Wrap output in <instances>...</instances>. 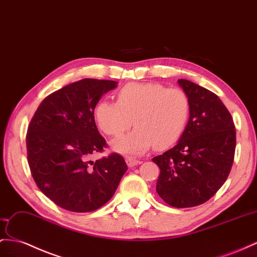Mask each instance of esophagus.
I'll use <instances>...</instances> for the list:
<instances>
[{
    "mask_svg": "<svg viewBox=\"0 0 257 257\" xmlns=\"http://www.w3.org/2000/svg\"><path fill=\"white\" fill-rule=\"evenodd\" d=\"M126 163H127L128 167H135L137 165H139V164H141L140 161L133 159V157H128V159H126Z\"/></svg>",
    "mask_w": 257,
    "mask_h": 257,
    "instance_id": "obj_1",
    "label": "esophagus"
}]
</instances>
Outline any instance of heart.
<instances>
[{
	"instance_id": "obj_1",
	"label": "heart",
	"mask_w": 257,
	"mask_h": 257,
	"mask_svg": "<svg viewBox=\"0 0 257 257\" xmlns=\"http://www.w3.org/2000/svg\"><path fill=\"white\" fill-rule=\"evenodd\" d=\"M191 102L185 91L157 82H131L117 92V102L98 101L94 118L106 135L118 136L131 124L136 128L117 138L111 148L117 153L137 156L153 146L165 149L185 133Z\"/></svg>"
}]
</instances>
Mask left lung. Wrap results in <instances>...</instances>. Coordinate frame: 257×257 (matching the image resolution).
I'll list each match as a JSON object with an SVG mask.
<instances>
[{
  "mask_svg": "<svg viewBox=\"0 0 257 257\" xmlns=\"http://www.w3.org/2000/svg\"><path fill=\"white\" fill-rule=\"evenodd\" d=\"M178 84L191 102L189 122L178 143L152 161L161 169L156 192L168 205L183 208L208 201L225 183L235 130L229 110L212 91L186 79Z\"/></svg>",
  "mask_w": 257,
  "mask_h": 257,
  "instance_id": "left-lung-1",
  "label": "left lung"
}]
</instances>
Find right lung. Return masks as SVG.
I'll return each instance as SVG.
<instances>
[{
  "mask_svg": "<svg viewBox=\"0 0 257 257\" xmlns=\"http://www.w3.org/2000/svg\"><path fill=\"white\" fill-rule=\"evenodd\" d=\"M115 88L116 81L90 78L66 85L44 98L28 127L31 175L44 195L70 212L103 206L128 169L119 154L91 161L106 147L96 128L94 107Z\"/></svg>",
  "mask_w": 257,
  "mask_h": 257,
  "instance_id": "right-lung-1",
  "label": "right lung"
}]
</instances>
